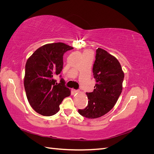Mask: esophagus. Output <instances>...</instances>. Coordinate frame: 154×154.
Returning <instances> with one entry per match:
<instances>
[{"label":"esophagus","mask_w":154,"mask_h":154,"mask_svg":"<svg viewBox=\"0 0 154 154\" xmlns=\"http://www.w3.org/2000/svg\"><path fill=\"white\" fill-rule=\"evenodd\" d=\"M72 92L74 93H77V92H79V91L78 90H75V89H73L72 90Z\"/></svg>","instance_id":"34e87169"}]
</instances>
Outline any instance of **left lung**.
Instances as JSON below:
<instances>
[{
	"mask_svg": "<svg viewBox=\"0 0 154 154\" xmlns=\"http://www.w3.org/2000/svg\"><path fill=\"white\" fill-rule=\"evenodd\" d=\"M96 83L92 92H86L88 105L79 109L80 115L89 119L101 117L113 108L122 92L124 72L114 56L97 48L92 69Z\"/></svg>",
	"mask_w": 154,
	"mask_h": 154,
	"instance_id": "1",
	"label": "left lung"
}]
</instances>
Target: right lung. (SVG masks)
Returning a JSON list of instances; mask_svg holds the SVG:
<instances>
[{
	"label": "right lung",
	"mask_w": 154,
	"mask_h": 154,
	"mask_svg": "<svg viewBox=\"0 0 154 154\" xmlns=\"http://www.w3.org/2000/svg\"><path fill=\"white\" fill-rule=\"evenodd\" d=\"M72 49L62 42L48 44L37 49L27 59L24 85L27 100L37 113L54 115L63 100L71 95L63 79L58 83L54 76L63 69V54Z\"/></svg>",
	"instance_id": "add662e5"
}]
</instances>
